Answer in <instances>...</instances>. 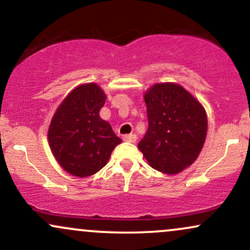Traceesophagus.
Wrapping results in <instances>:
<instances>
[{
    "mask_svg": "<svg viewBox=\"0 0 250 250\" xmlns=\"http://www.w3.org/2000/svg\"><path fill=\"white\" fill-rule=\"evenodd\" d=\"M136 140H137V137L135 134H129V135H125V136H123V141H125V142L135 143L136 142Z\"/></svg>",
    "mask_w": 250,
    "mask_h": 250,
    "instance_id": "1",
    "label": "esophagus"
}]
</instances>
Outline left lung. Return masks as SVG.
Masks as SVG:
<instances>
[{
    "label": "left lung",
    "instance_id": "obj_1",
    "mask_svg": "<svg viewBox=\"0 0 250 250\" xmlns=\"http://www.w3.org/2000/svg\"><path fill=\"white\" fill-rule=\"evenodd\" d=\"M148 130L137 147L149 166L179 174L199 157L207 136L205 108L182 85L156 83L145 93Z\"/></svg>",
    "mask_w": 250,
    "mask_h": 250
}]
</instances>
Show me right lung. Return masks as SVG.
Listing matches in <instances>:
<instances>
[{
	"mask_svg": "<svg viewBox=\"0 0 250 250\" xmlns=\"http://www.w3.org/2000/svg\"><path fill=\"white\" fill-rule=\"evenodd\" d=\"M107 95L96 83L77 85L56 109L48 129V142L68 174L88 177L104 167L121 139L100 117Z\"/></svg>",
	"mask_w": 250,
	"mask_h": 250,
	"instance_id": "1",
	"label": "right lung"
}]
</instances>
